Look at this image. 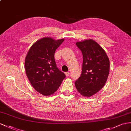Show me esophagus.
<instances>
[{
  "mask_svg": "<svg viewBox=\"0 0 131 131\" xmlns=\"http://www.w3.org/2000/svg\"><path fill=\"white\" fill-rule=\"evenodd\" d=\"M70 72H65V75L66 76H69L70 75Z\"/></svg>",
  "mask_w": 131,
  "mask_h": 131,
  "instance_id": "1",
  "label": "esophagus"
}]
</instances>
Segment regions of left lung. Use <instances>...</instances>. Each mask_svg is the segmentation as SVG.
<instances>
[{
	"mask_svg": "<svg viewBox=\"0 0 131 131\" xmlns=\"http://www.w3.org/2000/svg\"><path fill=\"white\" fill-rule=\"evenodd\" d=\"M82 53L81 76L75 81L79 92L85 97L95 95L101 89L108 76L110 61L102 47L93 40L76 43Z\"/></svg>",
	"mask_w": 131,
	"mask_h": 131,
	"instance_id": "1",
	"label": "left lung"
}]
</instances>
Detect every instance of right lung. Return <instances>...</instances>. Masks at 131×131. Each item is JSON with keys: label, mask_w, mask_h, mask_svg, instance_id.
<instances>
[{"label": "right lung", "mask_w": 131, "mask_h": 131, "mask_svg": "<svg viewBox=\"0 0 131 131\" xmlns=\"http://www.w3.org/2000/svg\"><path fill=\"white\" fill-rule=\"evenodd\" d=\"M63 41L43 38L34 43L26 56L25 68L29 81L44 96L53 94L66 78L57 67L54 58L56 50Z\"/></svg>", "instance_id": "right-lung-1"}]
</instances>
